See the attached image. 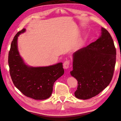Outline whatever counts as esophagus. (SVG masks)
I'll return each mask as SVG.
<instances>
[{
	"mask_svg": "<svg viewBox=\"0 0 121 121\" xmlns=\"http://www.w3.org/2000/svg\"><path fill=\"white\" fill-rule=\"evenodd\" d=\"M70 61L69 60H67L66 61H65L64 63H63V67L65 69H67L69 67V65H70Z\"/></svg>",
	"mask_w": 121,
	"mask_h": 121,
	"instance_id": "1",
	"label": "esophagus"
}]
</instances>
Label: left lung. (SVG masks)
<instances>
[{
    "label": "left lung",
    "mask_w": 121,
    "mask_h": 121,
    "mask_svg": "<svg viewBox=\"0 0 121 121\" xmlns=\"http://www.w3.org/2000/svg\"><path fill=\"white\" fill-rule=\"evenodd\" d=\"M101 35L95 42L73 53L71 76L78 83L75 95L87 99L99 94L113 76L116 51L111 35L101 28Z\"/></svg>",
    "instance_id": "left-lung-1"
}]
</instances>
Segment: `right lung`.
Wrapping results in <instances>:
<instances>
[{
  "label": "right lung",
  "instance_id": "obj_1",
  "mask_svg": "<svg viewBox=\"0 0 121 121\" xmlns=\"http://www.w3.org/2000/svg\"><path fill=\"white\" fill-rule=\"evenodd\" d=\"M26 31L23 29L14 36L9 53V73L13 84L24 95L44 100L51 95L54 83L64 73L62 63L48 67H30L24 64L17 50V39Z\"/></svg>",
  "mask_w": 121,
  "mask_h": 121
}]
</instances>
